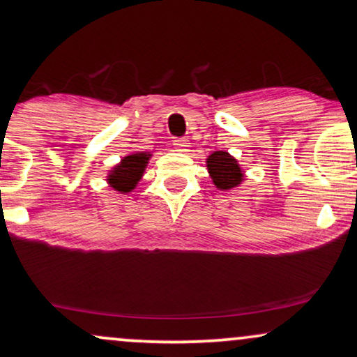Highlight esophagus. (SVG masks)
<instances>
[{
  "mask_svg": "<svg viewBox=\"0 0 357 357\" xmlns=\"http://www.w3.org/2000/svg\"><path fill=\"white\" fill-rule=\"evenodd\" d=\"M174 148L178 151V153H187L188 148H190V143L188 141H185L183 138H178L174 141Z\"/></svg>",
  "mask_w": 357,
  "mask_h": 357,
  "instance_id": "34e87169",
  "label": "esophagus"
}]
</instances>
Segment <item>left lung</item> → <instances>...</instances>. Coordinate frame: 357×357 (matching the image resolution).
<instances>
[{
    "label": "left lung",
    "instance_id": "left-lung-1",
    "mask_svg": "<svg viewBox=\"0 0 357 357\" xmlns=\"http://www.w3.org/2000/svg\"><path fill=\"white\" fill-rule=\"evenodd\" d=\"M208 172L211 175L213 183L219 190H231L241 185L243 180V174L241 165L229 153L216 151L206 159Z\"/></svg>",
    "mask_w": 357,
    "mask_h": 357
}]
</instances>
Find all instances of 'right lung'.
Returning a JSON list of instances; mask_svg holds the SVG:
<instances>
[{"mask_svg": "<svg viewBox=\"0 0 357 357\" xmlns=\"http://www.w3.org/2000/svg\"><path fill=\"white\" fill-rule=\"evenodd\" d=\"M151 154L136 153L130 154L121 159L119 165H115L114 170H110L109 183L112 188H115L120 193H128L136 187L139 178L143 177V172L148 165Z\"/></svg>", "mask_w": 357, "mask_h": 357, "instance_id": "obj_1", "label": "right lung"}]
</instances>
